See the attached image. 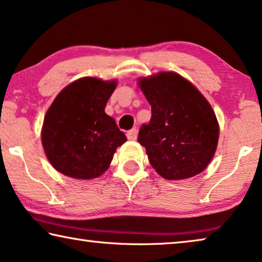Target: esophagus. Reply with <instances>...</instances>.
Returning a JSON list of instances; mask_svg holds the SVG:
<instances>
[{
    "label": "esophagus",
    "mask_w": 262,
    "mask_h": 262,
    "mask_svg": "<svg viewBox=\"0 0 262 262\" xmlns=\"http://www.w3.org/2000/svg\"><path fill=\"white\" fill-rule=\"evenodd\" d=\"M127 138H128V140H130V141L136 140V138H138V129H136V128H133V129L128 130Z\"/></svg>",
    "instance_id": "1"
}]
</instances>
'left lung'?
Returning a JSON list of instances; mask_svg holds the SVG:
<instances>
[{
    "label": "left lung",
    "mask_w": 262,
    "mask_h": 262,
    "mask_svg": "<svg viewBox=\"0 0 262 262\" xmlns=\"http://www.w3.org/2000/svg\"><path fill=\"white\" fill-rule=\"evenodd\" d=\"M151 119L140 128L138 141L149 162L165 180H184L204 170L217 149L219 127L202 93L173 72L139 80Z\"/></svg>",
    "instance_id": "8db88e82"
}]
</instances>
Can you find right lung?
Returning <instances> with one entry per match:
<instances>
[{
	"instance_id": "obj_1",
	"label": "right lung",
	"mask_w": 262,
	"mask_h": 262,
	"mask_svg": "<svg viewBox=\"0 0 262 262\" xmlns=\"http://www.w3.org/2000/svg\"><path fill=\"white\" fill-rule=\"evenodd\" d=\"M115 81L81 78L57 95L44 118L41 143L53 168L65 176L91 180L108 169L116 148L127 141L106 103Z\"/></svg>"
}]
</instances>
